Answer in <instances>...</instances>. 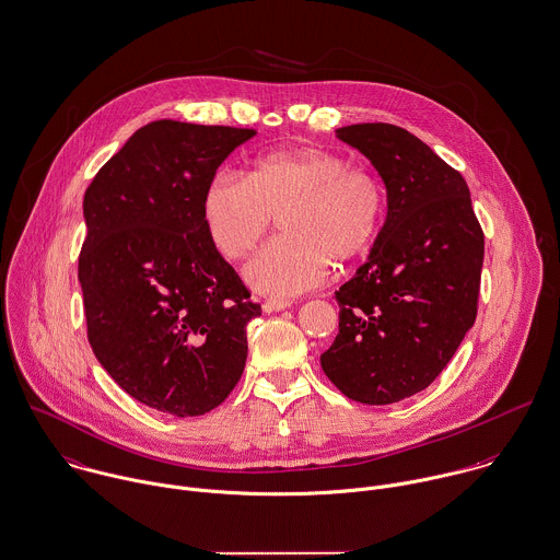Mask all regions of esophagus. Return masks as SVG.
<instances>
[{
  "label": "esophagus",
  "mask_w": 560,
  "mask_h": 560,
  "mask_svg": "<svg viewBox=\"0 0 560 560\" xmlns=\"http://www.w3.org/2000/svg\"><path fill=\"white\" fill-rule=\"evenodd\" d=\"M288 307H292V301H288V299H266L264 301V312L266 314L281 312V310H288Z\"/></svg>",
  "instance_id": "34e87169"
}]
</instances>
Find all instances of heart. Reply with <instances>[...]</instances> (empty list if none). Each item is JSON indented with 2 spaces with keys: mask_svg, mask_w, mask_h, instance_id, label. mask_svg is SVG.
Returning <instances> with one entry per match:
<instances>
[{
  "mask_svg": "<svg viewBox=\"0 0 560 560\" xmlns=\"http://www.w3.org/2000/svg\"><path fill=\"white\" fill-rule=\"evenodd\" d=\"M203 224L226 259L246 257L279 214L281 235L244 268L264 294L292 296L318 285L329 261L370 250L383 217L378 177L327 149L303 147L257 155L246 179L217 173L203 190Z\"/></svg>",
  "mask_w": 560,
  "mask_h": 560,
  "instance_id": "1",
  "label": "heart"
}]
</instances>
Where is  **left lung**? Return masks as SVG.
<instances>
[{"mask_svg": "<svg viewBox=\"0 0 560 560\" xmlns=\"http://www.w3.org/2000/svg\"><path fill=\"white\" fill-rule=\"evenodd\" d=\"M387 190V217L336 292L339 334L320 354L350 400L392 405L427 389L476 320L485 235L458 171L389 122L336 129Z\"/></svg>", "mask_w": 560, "mask_h": 560, "instance_id": "left-lung-1", "label": "left lung"}]
</instances>
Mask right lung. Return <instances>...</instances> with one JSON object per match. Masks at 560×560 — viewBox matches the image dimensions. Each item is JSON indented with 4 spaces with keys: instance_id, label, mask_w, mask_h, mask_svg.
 <instances>
[{
    "instance_id": "right-lung-1",
    "label": "right lung",
    "mask_w": 560,
    "mask_h": 560,
    "mask_svg": "<svg viewBox=\"0 0 560 560\" xmlns=\"http://www.w3.org/2000/svg\"><path fill=\"white\" fill-rule=\"evenodd\" d=\"M253 129L153 120L84 195L78 279L89 341L114 381L177 418L219 407L261 316L203 224V190Z\"/></svg>"
}]
</instances>
